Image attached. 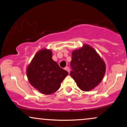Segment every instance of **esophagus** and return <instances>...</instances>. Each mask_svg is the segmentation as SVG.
Returning <instances> with one entry per match:
<instances>
[{"label": "esophagus", "instance_id": "esophagus-1", "mask_svg": "<svg viewBox=\"0 0 127 127\" xmlns=\"http://www.w3.org/2000/svg\"><path fill=\"white\" fill-rule=\"evenodd\" d=\"M65 70L66 71H67V72L69 73L70 72V68H69V67H65Z\"/></svg>", "mask_w": 127, "mask_h": 127}]
</instances>
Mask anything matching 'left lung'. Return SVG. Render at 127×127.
Here are the masks:
<instances>
[{
	"mask_svg": "<svg viewBox=\"0 0 127 127\" xmlns=\"http://www.w3.org/2000/svg\"><path fill=\"white\" fill-rule=\"evenodd\" d=\"M70 76L81 90L89 91L101 82L106 72V64L93 47L84 44L72 51Z\"/></svg>",
	"mask_w": 127,
	"mask_h": 127,
	"instance_id": "8db88e82",
	"label": "left lung"
}]
</instances>
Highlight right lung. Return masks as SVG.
I'll return each mask as SVG.
<instances>
[{
    "label": "right lung",
    "instance_id": "right-lung-1",
    "mask_svg": "<svg viewBox=\"0 0 127 127\" xmlns=\"http://www.w3.org/2000/svg\"><path fill=\"white\" fill-rule=\"evenodd\" d=\"M50 49H42L36 52L27 66V78L34 88L43 94L48 95L60 88L68 72L52 59Z\"/></svg>",
    "mask_w": 127,
    "mask_h": 127
}]
</instances>
